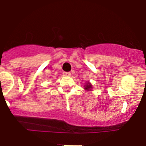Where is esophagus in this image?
Returning a JSON list of instances; mask_svg holds the SVG:
<instances>
[{
    "mask_svg": "<svg viewBox=\"0 0 146 146\" xmlns=\"http://www.w3.org/2000/svg\"><path fill=\"white\" fill-rule=\"evenodd\" d=\"M63 74H64V76H70L71 75V73H70V72H63Z\"/></svg>",
    "mask_w": 146,
    "mask_h": 146,
    "instance_id": "esophagus-1",
    "label": "esophagus"
}]
</instances>
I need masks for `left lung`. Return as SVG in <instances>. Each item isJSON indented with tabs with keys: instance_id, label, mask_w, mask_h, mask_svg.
<instances>
[{
	"instance_id": "1",
	"label": "left lung",
	"mask_w": 146,
	"mask_h": 146,
	"mask_svg": "<svg viewBox=\"0 0 146 146\" xmlns=\"http://www.w3.org/2000/svg\"><path fill=\"white\" fill-rule=\"evenodd\" d=\"M85 90H86V91H91V89H92V85L90 83V82H87V84L85 86Z\"/></svg>"
}]
</instances>
